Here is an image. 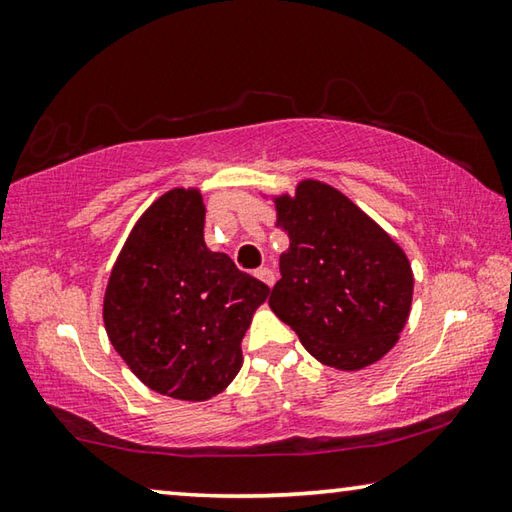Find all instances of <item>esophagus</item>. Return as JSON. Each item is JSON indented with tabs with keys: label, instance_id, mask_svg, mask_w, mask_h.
Masks as SVG:
<instances>
[{
	"label": "esophagus",
	"instance_id": "esophagus-1",
	"mask_svg": "<svg viewBox=\"0 0 512 512\" xmlns=\"http://www.w3.org/2000/svg\"><path fill=\"white\" fill-rule=\"evenodd\" d=\"M255 275L259 277V280H262V282L266 284V287H273V284H275V273H273V268L262 266V268H257Z\"/></svg>",
	"mask_w": 512,
	"mask_h": 512
}]
</instances>
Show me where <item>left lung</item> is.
<instances>
[{
  "mask_svg": "<svg viewBox=\"0 0 512 512\" xmlns=\"http://www.w3.org/2000/svg\"><path fill=\"white\" fill-rule=\"evenodd\" d=\"M275 225L289 235L282 277L268 305L311 357L336 370L377 363L411 314L413 271L400 244L320 180L273 198Z\"/></svg>",
  "mask_w": 512,
  "mask_h": 512,
  "instance_id": "8db88e82",
  "label": "left lung"
}]
</instances>
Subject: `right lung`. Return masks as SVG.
I'll list each match as a JSON object with an SVG mask.
<instances>
[{
  "label": "right lung",
  "instance_id": "right-lung-1",
  "mask_svg": "<svg viewBox=\"0 0 512 512\" xmlns=\"http://www.w3.org/2000/svg\"><path fill=\"white\" fill-rule=\"evenodd\" d=\"M205 205L176 187L146 210L110 271L108 339L151 391L205 402L241 370V339L268 287L203 237Z\"/></svg>",
  "mask_w": 512,
  "mask_h": 512
}]
</instances>
